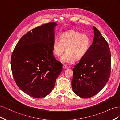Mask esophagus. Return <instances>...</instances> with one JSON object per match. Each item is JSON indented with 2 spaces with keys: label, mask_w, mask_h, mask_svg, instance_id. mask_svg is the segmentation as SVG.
Instances as JSON below:
<instances>
[{
  "label": "esophagus",
  "mask_w": 120,
  "mask_h": 120,
  "mask_svg": "<svg viewBox=\"0 0 120 120\" xmlns=\"http://www.w3.org/2000/svg\"><path fill=\"white\" fill-rule=\"evenodd\" d=\"M63 68H64V69H65V70H66V69L68 68V67L67 66H66V65L64 64L63 65Z\"/></svg>",
  "instance_id": "obj_1"
}]
</instances>
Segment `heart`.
Returning <instances> with one entry per match:
<instances>
[{
  "label": "heart",
  "mask_w": 120,
  "mask_h": 120,
  "mask_svg": "<svg viewBox=\"0 0 120 120\" xmlns=\"http://www.w3.org/2000/svg\"><path fill=\"white\" fill-rule=\"evenodd\" d=\"M91 40L89 36L77 30H71L63 32L60 38L54 40L52 45L54 55L60 57L65 50L67 52L61 60L65 63H71L75 60L82 59L89 52Z\"/></svg>",
  "instance_id": "obj_1"
}]
</instances>
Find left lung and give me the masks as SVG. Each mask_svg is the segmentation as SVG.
I'll use <instances>...</instances> for the list:
<instances>
[{"mask_svg": "<svg viewBox=\"0 0 120 120\" xmlns=\"http://www.w3.org/2000/svg\"><path fill=\"white\" fill-rule=\"evenodd\" d=\"M93 42L89 52L72 69V90L82 98L97 95L107 83L111 71L108 43L96 27L93 26Z\"/></svg>", "mask_w": 120, "mask_h": 120, "instance_id": "left-lung-1", "label": "left lung"}]
</instances>
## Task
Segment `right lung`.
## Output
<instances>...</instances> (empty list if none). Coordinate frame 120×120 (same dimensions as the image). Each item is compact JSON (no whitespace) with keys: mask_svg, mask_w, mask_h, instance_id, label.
<instances>
[{"mask_svg":"<svg viewBox=\"0 0 120 120\" xmlns=\"http://www.w3.org/2000/svg\"><path fill=\"white\" fill-rule=\"evenodd\" d=\"M55 22L32 29L17 42L11 57L13 77L19 88L35 98L52 91L63 64L53 56Z\"/></svg>","mask_w":120,"mask_h":120,"instance_id":"right-lung-1","label":"right lung"}]
</instances>
